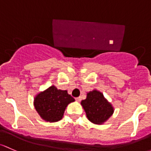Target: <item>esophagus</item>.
<instances>
[{
	"instance_id": "1",
	"label": "esophagus",
	"mask_w": 151,
	"mask_h": 151,
	"mask_svg": "<svg viewBox=\"0 0 151 151\" xmlns=\"http://www.w3.org/2000/svg\"><path fill=\"white\" fill-rule=\"evenodd\" d=\"M75 100H76V101H77V102H80V101H81V98L80 97H79V98H76Z\"/></svg>"
}]
</instances>
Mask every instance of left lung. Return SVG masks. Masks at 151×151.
Returning <instances> with one entry per match:
<instances>
[{"label":"left lung","mask_w":151,"mask_h":151,"mask_svg":"<svg viewBox=\"0 0 151 151\" xmlns=\"http://www.w3.org/2000/svg\"><path fill=\"white\" fill-rule=\"evenodd\" d=\"M89 121L96 124H102L114 113V108L104 98L103 93L94 90L87 94L81 102Z\"/></svg>","instance_id":"8db88e82"}]
</instances>
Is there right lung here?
<instances>
[{
  "mask_svg": "<svg viewBox=\"0 0 151 151\" xmlns=\"http://www.w3.org/2000/svg\"><path fill=\"white\" fill-rule=\"evenodd\" d=\"M74 99L66 90H58L52 85L35 98L34 106L41 118L46 122H55L63 118L66 106Z\"/></svg>",
  "mask_w": 151,
  "mask_h": 151,
  "instance_id": "right-lung-1",
  "label": "right lung"
}]
</instances>
